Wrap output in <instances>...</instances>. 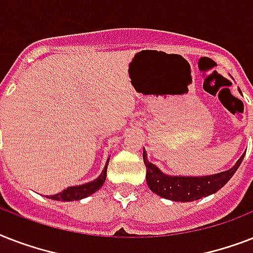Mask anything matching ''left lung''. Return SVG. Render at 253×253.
<instances>
[{
	"label": "left lung",
	"instance_id": "left-lung-1",
	"mask_svg": "<svg viewBox=\"0 0 253 253\" xmlns=\"http://www.w3.org/2000/svg\"><path fill=\"white\" fill-rule=\"evenodd\" d=\"M244 159V154L236 162V164L228 170L202 177H186V176H168L163 173L156 166L148 162L146 150H143V160L147 168V184L148 188L158 196L176 202H190L200 200L202 197L210 196L223 188L236 169L239 168Z\"/></svg>",
	"mask_w": 253,
	"mask_h": 253
}]
</instances>
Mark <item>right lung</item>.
I'll return each instance as SVG.
<instances>
[{"instance_id": "add662e5", "label": "right lung", "mask_w": 253, "mask_h": 253, "mask_svg": "<svg viewBox=\"0 0 253 253\" xmlns=\"http://www.w3.org/2000/svg\"><path fill=\"white\" fill-rule=\"evenodd\" d=\"M107 164H109V159H107L106 166H105V168H103L102 173H101V174H99L94 181L87 182V184H84V185H79V186H71V188H67L64 189L63 192L59 193V194L49 196L48 198L55 201H77V200H83V198H85V197H89L90 194L97 192V190L102 186L105 180H106Z\"/></svg>"}]
</instances>
